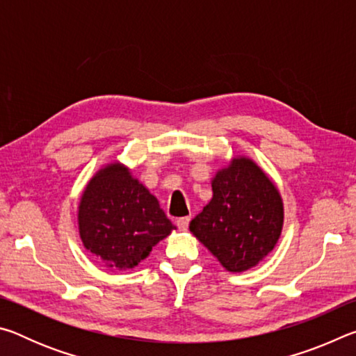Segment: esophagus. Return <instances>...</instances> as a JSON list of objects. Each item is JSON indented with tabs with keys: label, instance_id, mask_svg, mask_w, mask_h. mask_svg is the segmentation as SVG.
<instances>
[{
	"label": "esophagus",
	"instance_id": "34e87169",
	"mask_svg": "<svg viewBox=\"0 0 356 356\" xmlns=\"http://www.w3.org/2000/svg\"><path fill=\"white\" fill-rule=\"evenodd\" d=\"M188 225H190V216H182V218L177 220V227L180 231H186V229H188Z\"/></svg>",
	"mask_w": 356,
	"mask_h": 356
}]
</instances>
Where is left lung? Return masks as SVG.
I'll list each match as a JSON object with an SVG mask.
<instances>
[{"instance_id":"left-lung-1","label":"left lung","mask_w":356,"mask_h":356,"mask_svg":"<svg viewBox=\"0 0 356 356\" xmlns=\"http://www.w3.org/2000/svg\"><path fill=\"white\" fill-rule=\"evenodd\" d=\"M213 197L190 231L227 272L254 267L278 243L284 222L281 195L254 161L237 156L212 180Z\"/></svg>"}]
</instances>
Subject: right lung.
<instances>
[{
	"instance_id": "right-lung-1",
	"label": "right lung",
	"mask_w": 356,
	"mask_h": 356,
	"mask_svg": "<svg viewBox=\"0 0 356 356\" xmlns=\"http://www.w3.org/2000/svg\"><path fill=\"white\" fill-rule=\"evenodd\" d=\"M78 227L84 248L118 270L136 267L176 229L156 197L120 163L102 168L89 180L78 207Z\"/></svg>"
}]
</instances>
